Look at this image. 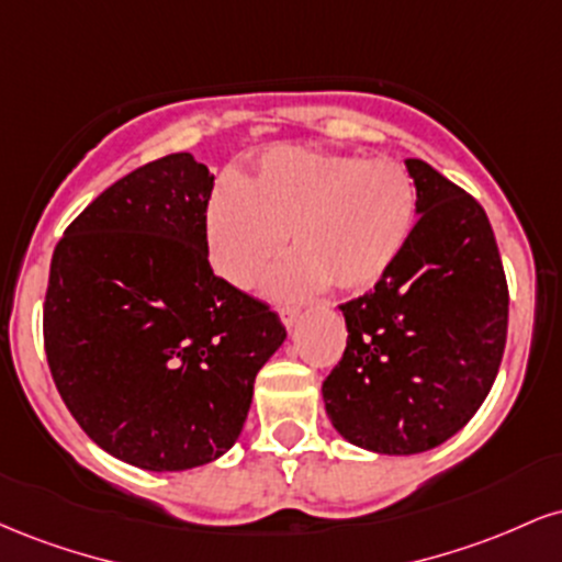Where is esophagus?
<instances>
[{"label":"esophagus","mask_w":562,"mask_h":562,"mask_svg":"<svg viewBox=\"0 0 562 562\" xmlns=\"http://www.w3.org/2000/svg\"><path fill=\"white\" fill-rule=\"evenodd\" d=\"M299 317H301V314L295 312V308H280V319H282V325L288 327V330H293V327L299 325Z\"/></svg>","instance_id":"esophagus-1"}]
</instances>
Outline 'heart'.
Returning <instances> with one entry per match:
<instances>
[{
  "label": "heart",
  "instance_id": "b5f03b06",
  "mask_svg": "<svg viewBox=\"0 0 562 562\" xmlns=\"http://www.w3.org/2000/svg\"><path fill=\"white\" fill-rule=\"evenodd\" d=\"M417 222V190L396 160H364L308 147L263 153L243 184L222 187L209 205L211 263L235 288L269 277L267 293L299 301L335 285L370 290L398 261Z\"/></svg>",
  "mask_w": 562,
  "mask_h": 562
}]
</instances>
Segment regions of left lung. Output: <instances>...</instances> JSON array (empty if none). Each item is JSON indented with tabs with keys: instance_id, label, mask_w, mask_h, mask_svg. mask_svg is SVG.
<instances>
[{
	"instance_id": "8db88e82",
	"label": "left lung",
	"mask_w": 562,
	"mask_h": 562,
	"mask_svg": "<svg viewBox=\"0 0 562 562\" xmlns=\"http://www.w3.org/2000/svg\"><path fill=\"white\" fill-rule=\"evenodd\" d=\"M417 224L370 293L340 306L346 351L322 383L333 428L375 454H420L468 425L507 340V282L486 211L406 158Z\"/></svg>"
}]
</instances>
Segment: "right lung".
<instances>
[{"label": "right lung", "instance_id": "obj_1", "mask_svg": "<svg viewBox=\"0 0 562 562\" xmlns=\"http://www.w3.org/2000/svg\"><path fill=\"white\" fill-rule=\"evenodd\" d=\"M211 190L190 153L153 160L81 211L49 267L57 391L97 447L153 473L227 454L256 375L288 338L267 303L211 269Z\"/></svg>", "mask_w": 562, "mask_h": 562}]
</instances>
